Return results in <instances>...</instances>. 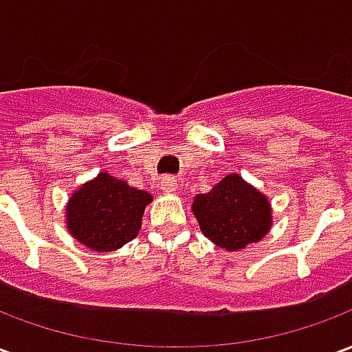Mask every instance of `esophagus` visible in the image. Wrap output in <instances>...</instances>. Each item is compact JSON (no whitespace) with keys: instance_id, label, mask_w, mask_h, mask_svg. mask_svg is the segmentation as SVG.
Instances as JSON below:
<instances>
[{"instance_id":"34e87169","label":"esophagus","mask_w":352,"mask_h":352,"mask_svg":"<svg viewBox=\"0 0 352 352\" xmlns=\"http://www.w3.org/2000/svg\"><path fill=\"white\" fill-rule=\"evenodd\" d=\"M160 188L164 192H175L177 190V183H175V179L173 177H164L162 179V183H160Z\"/></svg>"}]
</instances>
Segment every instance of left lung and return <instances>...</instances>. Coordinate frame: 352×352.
<instances>
[{"label":"left lung","instance_id":"1","mask_svg":"<svg viewBox=\"0 0 352 352\" xmlns=\"http://www.w3.org/2000/svg\"><path fill=\"white\" fill-rule=\"evenodd\" d=\"M192 213L201 234L224 251H241L258 243L272 230V204L265 194L230 173L207 192L194 196Z\"/></svg>","mask_w":352,"mask_h":352}]
</instances>
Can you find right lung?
I'll return each instance as SVG.
<instances>
[{
  "instance_id": "add662e5",
  "label": "right lung",
  "mask_w": 352,
  "mask_h": 352,
  "mask_svg": "<svg viewBox=\"0 0 352 352\" xmlns=\"http://www.w3.org/2000/svg\"><path fill=\"white\" fill-rule=\"evenodd\" d=\"M151 201L148 192L101 171L69 196L65 226L73 239L92 251H116L138 236Z\"/></svg>"
}]
</instances>
